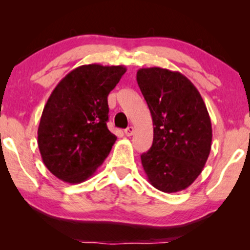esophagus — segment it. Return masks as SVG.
Wrapping results in <instances>:
<instances>
[{
  "label": "esophagus",
  "mask_w": 250,
  "mask_h": 250,
  "mask_svg": "<svg viewBox=\"0 0 250 250\" xmlns=\"http://www.w3.org/2000/svg\"><path fill=\"white\" fill-rule=\"evenodd\" d=\"M124 133H125L126 136L133 135V133H134V127H133V126H128V127L124 131Z\"/></svg>",
  "instance_id": "esophagus-1"
}]
</instances>
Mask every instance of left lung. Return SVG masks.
Masks as SVG:
<instances>
[{
    "instance_id": "1",
    "label": "left lung",
    "mask_w": 250,
    "mask_h": 250,
    "mask_svg": "<svg viewBox=\"0 0 250 250\" xmlns=\"http://www.w3.org/2000/svg\"><path fill=\"white\" fill-rule=\"evenodd\" d=\"M153 124V141L141 155L152 187L172 193L200 175L211 148V123L199 91L179 71L159 67L136 73Z\"/></svg>"
}]
</instances>
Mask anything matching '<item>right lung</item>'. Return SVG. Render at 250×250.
Returning <instances> with one entry per match:
<instances>
[{
	"mask_svg": "<svg viewBox=\"0 0 250 250\" xmlns=\"http://www.w3.org/2000/svg\"><path fill=\"white\" fill-rule=\"evenodd\" d=\"M125 71L124 66L83 64L47 99L37 143L44 165L59 180L84 182L108 157L117 140L107 127L108 95Z\"/></svg>",
	"mask_w": 250,
	"mask_h": 250,
	"instance_id": "obj_1",
	"label": "right lung"
}]
</instances>
